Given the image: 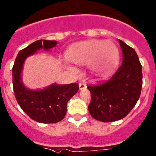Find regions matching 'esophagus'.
I'll use <instances>...</instances> for the list:
<instances>
[{"instance_id": "esophagus-1", "label": "esophagus", "mask_w": 156, "mask_h": 156, "mask_svg": "<svg viewBox=\"0 0 156 156\" xmlns=\"http://www.w3.org/2000/svg\"><path fill=\"white\" fill-rule=\"evenodd\" d=\"M78 86H79V89H80V90H82V89H86V87H87V86H86V85L85 83H80L79 85H78Z\"/></svg>"}]
</instances>
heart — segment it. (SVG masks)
<instances>
[{"instance_id": "heart-1", "label": "heart", "mask_w": 156, "mask_h": 156, "mask_svg": "<svg viewBox=\"0 0 156 156\" xmlns=\"http://www.w3.org/2000/svg\"><path fill=\"white\" fill-rule=\"evenodd\" d=\"M69 61L78 65H87L90 72L98 78L108 77L115 70L119 59L117 47L109 41L92 40L80 41L70 46L66 53ZM67 68L77 72V68L66 63Z\"/></svg>"}]
</instances>
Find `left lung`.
I'll use <instances>...</instances> for the list:
<instances>
[{
  "label": "left lung",
  "mask_w": 156,
  "mask_h": 156,
  "mask_svg": "<svg viewBox=\"0 0 156 156\" xmlns=\"http://www.w3.org/2000/svg\"><path fill=\"white\" fill-rule=\"evenodd\" d=\"M122 63L105 83L89 86L91 102L89 112L96 120L110 122L120 120L134 108L142 87V67L133 48L119 40Z\"/></svg>",
  "instance_id": "8db88e82"
}]
</instances>
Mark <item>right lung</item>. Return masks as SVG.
Wrapping results in <instances>:
<instances>
[{"instance_id":"add662e5","label":"right lung","mask_w":156,"mask_h":156,"mask_svg":"<svg viewBox=\"0 0 156 156\" xmlns=\"http://www.w3.org/2000/svg\"><path fill=\"white\" fill-rule=\"evenodd\" d=\"M56 41L37 40L20 51L12 67L13 89L20 108L29 117L41 123H56L67 112V104L78 93L76 83L59 85L52 83L43 89H31L23 82V70L26 59L39 50L50 51L56 46Z\"/></svg>"}]
</instances>
